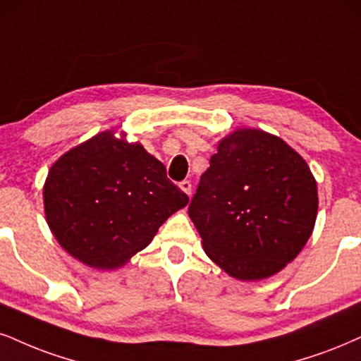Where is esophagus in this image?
Masks as SVG:
<instances>
[{"instance_id":"1","label":"esophagus","mask_w":361,"mask_h":361,"mask_svg":"<svg viewBox=\"0 0 361 361\" xmlns=\"http://www.w3.org/2000/svg\"><path fill=\"white\" fill-rule=\"evenodd\" d=\"M179 188H180L182 190H184V192H185V194H188V195H190V190H192V184H190V182H189V180H182V182H180V184H179Z\"/></svg>"}]
</instances>
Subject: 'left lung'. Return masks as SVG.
Segmentation results:
<instances>
[{"label": "left lung", "mask_w": 361, "mask_h": 361, "mask_svg": "<svg viewBox=\"0 0 361 361\" xmlns=\"http://www.w3.org/2000/svg\"><path fill=\"white\" fill-rule=\"evenodd\" d=\"M189 206L206 255L239 281L279 273L314 229L318 188L279 137L238 128L217 144Z\"/></svg>", "instance_id": "1"}]
</instances>
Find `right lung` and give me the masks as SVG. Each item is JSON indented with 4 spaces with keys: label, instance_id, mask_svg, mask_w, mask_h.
Here are the masks:
<instances>
[{
    "label": "right lung",
    "instance_id": "obj_1",
    "mask_svg": "<svg viewBox=\"0 0 361 361\" xmlns=\"http://www.w3.org/2000/svg\"><path fill=\"white\" fill-rule=\"evenodd\" d=\"M188 202L160 160L115 130L65 152L43 185L44 216L58 244L104 271L126 266Z\"/></svg>",
    "mask_w": 361,
    "mask_h": 361
}]
</instances>
